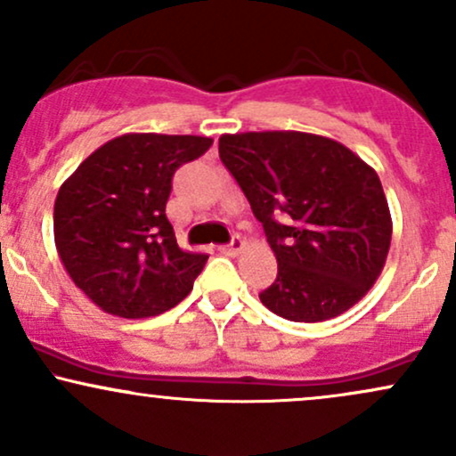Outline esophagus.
<instances>
[{"label":"esophagus","mask_w":456,"mask_h":456,"mask_svg":"<svg viewBox=\"0 0 456 456\" xmlns=\"http://www.w3.org/2000/svg\"><path fill=\"white\" fill-rule=\"evenodd\" d=\"M242 248H244V240H242V238H238V235H235V238L232 240V242L223 244L221 248H218V250H221L223 255H238L240 250H242Z\"/></svg>","instance_id":"34e87169"}]
</instances>
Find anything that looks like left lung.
Instances as JSON below:
<instances>
[{
	"label": "left lung",
	"mask_w": 456,
	"mask_h": 456,
	"mask_svg": "<svg viewBox=\"0 0 456 456\" xmlns=\"http://www.w3.org/2000/svg\"><path fill=\"white\" fill-rule=\"evenodd\" d=\"M218 156L279 261L259 300L289 322H323L373 287L390 248L378 174L337 141L306 133L223 134Z\"/></svg>",
	"instance_id": "left-lung-1"
}]
</instances>
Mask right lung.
I'll return each mask as SVG.
<instances>
[{
	"instance_id": "add662e5",
	"label": "right lung",
	"mask_w": 456,
	"mask_h": 456,
	"mask_svg": "<svg viewBox=\"0 0 456 456\" xmlns=\"http://www.w3.org/2000/svg\"><path fill=\"white\" fill-rule=\"evenodd\" d=\"M210 145L212 139L192 134H124L61 184L53 212L57 253L102 311L150 317L191 294L208 255L180 248L165 208L175 171Z\"/></svg>"
}]
</instances>
